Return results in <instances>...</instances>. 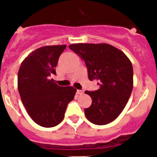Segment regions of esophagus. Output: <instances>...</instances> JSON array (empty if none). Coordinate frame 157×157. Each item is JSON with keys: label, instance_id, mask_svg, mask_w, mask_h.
<instances>
[{"label": "esophagus", "instance_id": "34e87169", "mask_svg": "<svg viewBox=\"0 0 157 157\" xmlns=\"http://www.w3.org/2000/svg\"><path fill=\"white\" fill-rule=\"evenodd\" d=\"M77 94H79V95H82L83 93V90H77Z\"/></svg>", "mask_w": 157, "mask_h": 157}]
</instances>
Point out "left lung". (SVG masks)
Returning <instances> with one entry per match:
<instances>
[{"mask_svg":"<svg viewBox=\"0 0 157 157\" xmlns=\"http://www.w3.org/2000/svg\"><path fill=\"white\" fill-rule=\"evenodd\" d=\"M85 61L90 80H98L99 90L85 91L92 104L85 115L97 125L113 121L125 107L133 90V67L124 52L105 43L69 45Z\"/></svg>","mask_w":157,"mask_h":157,"instance_id":"8db88e82","label":"left lung"}]
</instances>
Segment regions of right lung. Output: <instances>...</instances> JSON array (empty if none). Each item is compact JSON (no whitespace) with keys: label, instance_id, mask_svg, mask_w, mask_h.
<instances>
[{"label":"right lung","instance_id":"obj_1","mask_svg":"<svg viewBox=\"0 0 157 157\" xmlns=\"http://www.w3.org/2000/svg\"><path fill=\"white\" fill-rule=\"evenodd\" d=\"M66 45L41 47L30 53L18 71V90L22 102L32 119L44 128L58 125L64 119L67 105L77 90L60 86L49 77Z\"/></svg>","mask_w":157,"mask_h":157}]
</instances>
